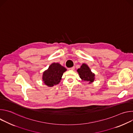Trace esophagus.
Masks as SVG:
<instances>
[{
    "instance_id": "1",
    "label": "esophagus",
    "mask_w": 133,
    "mask_h": 133,
    "mask_svg": "<svg viewBox=\"0 0 133 133\" xmlns=\"http://www.w3.org/2000/svg\"><path fill=\"white\" fill-rule=\"evenodd\" d=\"M74 69H75V67H70V68H68L69 70H74Z\"/></svg>"
}]
</instances>
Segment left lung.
<instances>
[{"instance_id": "8db88e82", "label": "left lung", "mask_w": 133, "mask_h": 133, "mask_svg": "<svg viewBox=\"0 0 133 133\" xmlns=\"http://www.w3.org/2000/svg\"><path fill=\"white\" fill-rule=\"evenodd\" d=\"M77 71L79 74L80 78H81L83 81H84L85 82H88L89 83L94 82L95 75L91 71L90 69L86 64H83L81 66V67L78 69Z\"/></svg>"}]
</instances>
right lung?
Returning <instances> with one entry per match:
<instances>
[{
	"instance_id": "right-lung-1",
	"label": "right lung",
	"mask_w": 133,
	"mask_h": 133,
	"mask_svg": "<svg viewBox=\"0 0 133 133\" xmlns=\"http://www.w3.org/2000/svg\"><path fill=\"white\" fill-rule=\"evenodd\" d=\"M66 69L59 63H52L43 75V81L49 87L57 85L61 82L63 73Z\"/></svg>"
}]
</instances>
